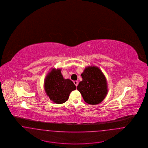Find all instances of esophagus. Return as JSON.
I'll return each instance as SVG.
<instances>
[{
  "instance_id": "obj_1",
  "label": "esophagus",
  "mask_w": 148,
  "mask_h": 148,
  "mask_svg": "<svg viewBox=\"0 0 148 148\" xmlns=\"http://www.w3.org/2000/svg\"><path fill=\"white\" fill-rule=\"evenodd\" d=\"M73 83H74V84L75 85V86H77V84H78V82H77V80H75V81H74V82H73Z\"/></svg>"
}]
</instances>
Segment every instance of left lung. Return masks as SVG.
I'll list each match as a JSON object with an SVG mask.
<instances>
[{
    "label": "left lung",
    "mask_w": 148,
    "mask_h": 148,
    "mask_svg": "<svg viewBox=\"0 0 148 148\" xmlns=\"http://www.w3.org/2000/svg\"><path fill=\"white\" fill-rule=\"evenodd\" d=\"M83 80L77 86L85 101L91 105L100 103L108 93L106 77L97 66H89L81 74Z\"/></svg>",
    "instance_id": "8db88e82"
}]
</instances>
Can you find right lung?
I'll return each instance as SVG.
<instances>
[{"label": "right lung", "mask_w": 148, "mask_h": 148, "mask_svg": "<svg viewBox=\"0 0 148 148\" xmlns=\"http://www.w3.org/2000/svg\"><path fill=\"white\" fill-rule=\"evenodd\" d=\"M44 89L50 99L60 104L68 100L70 93L76 89V86L70 79L64 78L61 69H53L45 79Z\"/></svg>", "instance_id": "1"}]
</instances>
